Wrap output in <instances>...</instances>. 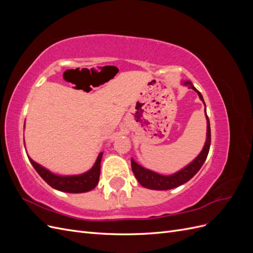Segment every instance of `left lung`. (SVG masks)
I'll return each instance as SVG.
<instances>
[{"instance_id":"8db88e82","label":"left lung","mask_w":253,"mask_h":253,"mask_svg":"<svg viewBox=\"0 0 253 253\" xmlns=\"http://www.w3.org/2000/svg\"><path fill=\"white\" fill-rule=\"evenodd\" d=\"M182 84L183 85L188 86L189 88L194 89L198 94V96H200L201 100L205 104L202 94L194 87L192 83H191L190 81H183ZM205 114H206V119H207V139H206L204 148L192 163H190L188 166L182 168V169L179 170L178 172H176L172 175H168V176L158 174V173L153 172L149 169H145V168L137 164L133 158H131L132 171L135 175V177L137 178V180H138V182L142 187L151 189V190H170V189L178 187L180 185H183V183L189 181L198 171H200L202 166L205 163L207 156H208V153L210 150V144H211L210 121H209L208 116H207L206 104H205Z\"/></svg>"}]
</instances>
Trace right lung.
<instances>
[{"label":"right lung","mask_w":253,"mask_h":253,"mask_svg":"<svg viewBox=\"0 0 253 253\" xmlns=\"http://www.w3.org/2000/svg\"><path fill=\"white\" fill-rule=\"evenodd\" d=\"M103 152L98 155L95 165L91 167V169L87 172L80 175H71V176H62L51 173L46 168L37 164L34 160L29 158V162L32 163L35 170L38 172L41 177L46 181L48 185L59 191L67 193H84L93 190L99 181L100 176V164Z\"/></svg>","instance_id":"add662e5"}]
</instances>
